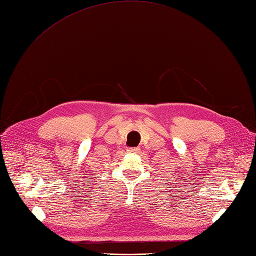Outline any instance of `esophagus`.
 Returning <instances> with one entry per match:
<instances>
[{
  "instance_id": "obj_1",
  "label": "esophagus",
  "mask_w": 256,
  "mask_h": 256,
  "mask_svg": "<svg viewBox=\"0 0 256 256\" xmlns=\"http://www.w3.org/2000/svg\"><path fill=\"white\" fill-rule=\"evenodd\" d=\"M127 151L128 152H130V153H138L140 152V148L138 147H134V148H129V149H127Z\"/></svg>"
}]
</instances>
